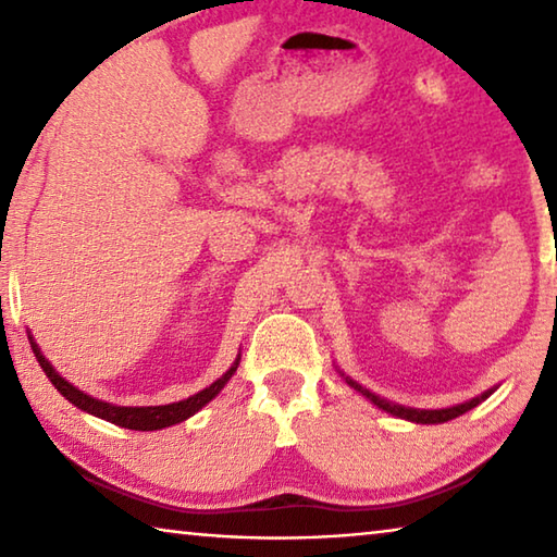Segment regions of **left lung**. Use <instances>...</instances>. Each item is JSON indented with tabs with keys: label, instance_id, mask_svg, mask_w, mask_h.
I'll use <instances>...</instances> for the list:
<instances>
[{
	"label": "left lung",
	"instance_id": "left-lung-1",
	"mask_svg": "<svg viewBox=\"0 0 557 557\" xmlns=\"http://www.w3.org/2000/svg\"><path fill=\"white\" fill-rule=\"evenodd\" d=\"M338 371V375H342V379L351 385V388L356 391V393H361L366 400H371L375 408L379 410H383V412H388V414H393V418H400V420H408V422H414V425H442V422H447V420H455V418H459V414H465V412H469L471 408H476L479 403H484L488 395H492L496 388H488V391H484L482 395H476V398H471V400H465V403H457V405H451V408H440V410H420V408H405V405H398V403H391V400H385V398H381V395H375V393H371L369 388H363L361 383H356L351 375H346L342 369H336Z\"/></svg>",
	"mask_w": 557,
	"mask_h": 557
}]
</instances>
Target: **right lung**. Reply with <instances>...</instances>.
<instances>
[{
	"label": "right lung",
	"instance_id": "add662e5",
	"mask_svg": "<svg viewBox=\"0 0 557 557\" xmlns=\"http://www.w3.org/2000/svg\"><path fill=\"white\" fill-rule=\"evenodd\" d=\"M29 342H32V348L36 354V361H39L44 373L49 375V381L53 383V388L59 391L65 400L73 403L75 408H81L83 412H90L100 420L112 422V425H120V428H127V430H139V432L164 430V428L178 425V422L191 418V414L199 412L206 403H211L215 395L223 391V385L233 379V373L238 371V363H240V354H238V356H235V361L231 363V369L225 371L219 381H213L209 388L188 395V398L178 400V403H169V405H112V403L92 398V395L83 393L81 388H75L73 383L65 381L63 375L53 369L49 358L41 354V348H39V344L34 342L32 332H29Z\"/></svg>",
	"mask_w": 557,
	"mask_h": 557
}]
</instances>
